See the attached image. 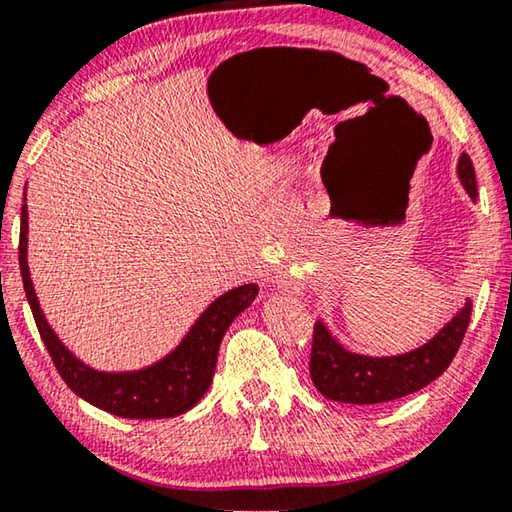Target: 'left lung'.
Masks as SVG:
<instances>
[{"label": "left lung", "mask_w": 512, "mask_h": 512, "mask_svg": "<svg viewBox=\"0 0 512 512\" xmlns=\"http://www.w3.org/2000/svg\"><path fill=\"white\" fill-rule=\"evenodd\" d=\"M458 180L472 201H476V176L470 155L458 158ZM472 300L458 309L440 332L420 348L393 357H368L345 350L329 334L323 320L314 325L309 375L318 393L343 404H384L420 391L449 368L461 348L465 329L470 325Z\"/></svg>", "instance_id": "obj_1"}]
</instances>
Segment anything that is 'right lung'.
I'll return each mask as SVG.
<instances>
[{
	"instance_id": "1",
	"label": "right lung",
	"mask_w": 512,
	"mask_h": 512,
	"mask_svg": "<svg viewBox=\"0 0 512 512\" xmlns=\"http://www.w3.org/2000/svg\"><path fill=\"white\" fill-rule=\"evenodd\" d=\"M24 201H27V196H24ZM27 235L29 212L27 203H24L20 221V273L24 293H27L33 318H36L38 332L47 345L49 357L54 361L60 377L65 379V384L81 400L90 402L101 411L119 415V418H173V415H180L196 406L212 384L223 334L228 332L230 323L241 311L253 305L259 291L257 284H241V287L225 291L196 318V323L189 327L183 341L167 357L151 363V366L124 372L94 370L76 357L74 352L67 350V345L58 339L47 323L45 314H42L36 289H33L31 282Z\"/></svg>"
}]
</instances>
